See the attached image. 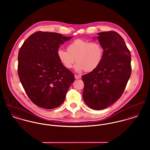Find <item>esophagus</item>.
Masks as SVG:
<instances>
[{"label":"esophagus","instance_id":"34e87169","mask_svg":"<svg viewBox=\"0 0 150 150\" xmlns=\"http://www.w3.org/2000/svg\"><path fill=\"white\" fill-rule=\"evenodd\" d=\"M74 77H75V79H80L81 78V76H79V75H74Z\"/></svg>","mask_w":150,"mask_h":150}]
</instances>
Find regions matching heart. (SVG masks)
<instances>
[{
    "instance_id": "heart-1",
    "label": "heart",
    "mask_w": 150,
    "mask_h": 150,
    "mask_svg": "<svg viewBox=\"0 0 150 150\" xmlns=\"http://www.w3.org/2000/svg\"><path fill=\"white\" fill-rule=\"evenodd\" d=\"M58 58L67 69H71L75 61L74 69L77 72L83 70L90 72L100 64L103 56V48L98 42H89L78 39L67 46V51L59 49Z\"/></svg>"
}]
</instances>
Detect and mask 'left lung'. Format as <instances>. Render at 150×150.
I'll return each instance as SVG.
<instances>
[{"label": "left lung", "instance_id": "8db88e82", "mask_svg": "<svg viewBox=\"0 0 150 150\" xmlns=\"http://www.w3.org/2000/svg\"><path fill=\"white\" fill-rule=\"evenodd\" d=\"M98 35L96 38L103 48L102 61L95 70L81 77L84 101L95 110L109 107L120 99L132 71L130 52L120 35L108 31Z\"/></svg>", "mask_w": 150, "mask_h": 150}]
</instances>
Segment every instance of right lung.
<instances>
[{
  "instance_id": "1",
  "label": "right lung",
  "mask_w": 150,
  "mask_h": 150,
  "mask_svg": "<svg viewBox=\"0 0 150 150\" xmlns=\"http://www.w3.org/2000/svg\"><path fill=\"white\" fill-rule=\"evenodd\" d=\"M71 38L55 32L39 31L31 35L19 51L20 81L29 99L39 107H59L74 81V74L57 56L60 45Z\"/></svg>"
}]
</instances>
